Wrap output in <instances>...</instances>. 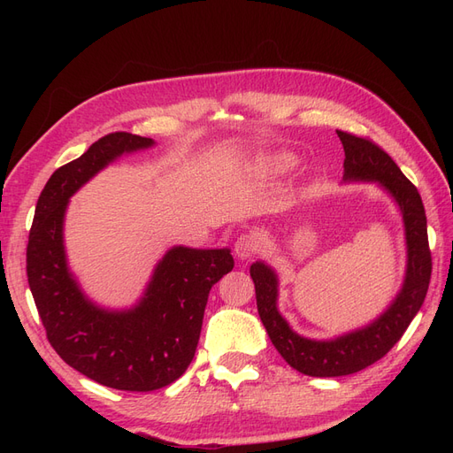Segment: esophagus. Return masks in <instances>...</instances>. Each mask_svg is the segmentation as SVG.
Instances as JSON below:
<instances>
[{"mask_svg": "<svg viewBox=\"0 0 453 453\" xmlns=\"http://www.w3.org/2000/svg\"><path fill=\"white\" fill-rule=\"evenodd\" d=\"M260 251V240L253 232H245L242 234L236 243H234V253L243 260V258H251Z\"/></svg>", "mask_w": 453, "mask_h": 453, "instance_id": "obj_1", "label": "esophagus"}]
</instances>
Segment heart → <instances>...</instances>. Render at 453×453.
Listing matches in <instances>:
<instances>
[{
  "instance_id": "b5f03b06",
  "label": "heart",
  "mask_w": 453,
  "mask_h": 453,
  "mask_svg": "<svg viewBox=\"0 0 453 453\" xmlns=\"http://www.w3.org/2000/svg\"><path fill=\"white\" fill-rule=\"evenodd\" d=\"M291 158L289 157H285V155H281L278 160H276V166L280 168V170H287V168H289L291 166Z\"/></svg>"
}]
</instances>
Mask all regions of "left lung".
Returning a JSON list of instances; mask_svg holds the SVG:
<instances>
[{
  "label": "left lung",
  "mask_w": 453,
  "mask_h": 453,
  "mask_svg": "<svg viewBox=\"0 0 453 453\" xmlns=\"http://www.w3.org/2000/svg\"><path fill=\"white\" fill-rule=\"evenodd\" d=\"M344 145V180L378 181L401 205L408 268L406 280L395 303L380 318L361 331L334 340H308L291 331L276 308L278 278L265 263H255L250 270L260 321L281 357L298 372L315 378L348 376L380 361L401 340L410 321L419 311L431 281V250L427 238V217L416 185L396 166L395 160L372 140L336 130Z\"/></svg>",
  "instance_id": "1"
}]
</instances>
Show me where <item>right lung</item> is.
Returning a JSON list of instances; mask_svg holds the SVG:
<instances>
[{
  "mask_svg": "<svg viewBox=\"0 0 453 453\" xmlns=\"http://www.w3.org/2000/svg\"><path fill=\"white\" fill-rule=\"evenodd\" d=\"M155 142L111 132L60 166L41 190L26 248V273L47 338L81 374L120 391H155L195 357L211 287L234 268L230 250L173 248L142 303L127 311L94 306L67 272L62 225L70 196L122 153Z\"/></svg>",
  "mask_w": 453,
  "mask_h": 453,
  "instance_id": "obj_1",
  "label": "right lung"
}]
</instances>
